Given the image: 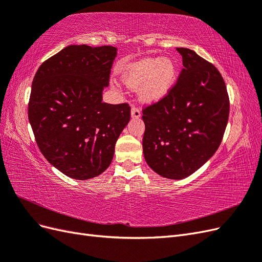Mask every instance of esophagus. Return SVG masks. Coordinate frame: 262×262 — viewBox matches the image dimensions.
Segmentation results:
<instances>
[{"instance_id":"1","label":"esophagus","mask_w":262,"mask_h":262,"mask_svg":"<svg viewBox=\"0 0 262 262\" xmlns=\"http://www.w3.org/2000/svg\"><path fill=\"white\" fill-rule=\"evenodd\" d=\"M131 116H132V118L139 119V118L141 117V110H140L138 107L133 106L132 109H131Z\"/></svg>"}]
</instances>
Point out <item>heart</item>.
Masks as SVG:
<instances>
[{"label":"heart","instance_id":"1","mask_svg":"<svg viewBox=\"0 0 262 262\" xmlns=\"http://www.w3.org/2000/svg\"><path fill=\"white\" fill-rule=\"evenodd\" d=\"M178 67L171 58H144L126 67L122 73L123 83L132 90L140 89V98L155 102L167 96L175 85Z\"/></svg>","mask_w":262,"mask_h":262}]
</instances>
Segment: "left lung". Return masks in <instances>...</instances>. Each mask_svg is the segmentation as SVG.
Listing matches in <instances>:
<instances>
[{
    "label": "left lung",
    "mask_w": 262,
    "mask_h": 262,
    "mask_svg": "<svg viewBox=\"0 0 262 262\" xmlns=\"http://www.w3.org/2000/svg\"><path fill=\"white\" fill-rule=\"evenodd\" d=\"M184 69L167 96L143 108V153L158 175L182 179L216 152L228 121L225 82L212 63L177 48Z\"/></svg>",
    "instance_id": "1"
}]
</instances>
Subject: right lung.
<instances>
[{"label":"right lung","mask_w":262,"mask_h":262,"mask_svg":"<svg viewBox=\"0 0 262 262\" xmlns=\"http://www.w3.org/2000/svg\"><path fill=\"white\" fill-rule=\"evenodd\" d=\"M117 55L112 46L72 45L46 60L31 85L28 119L42 155L64 175L104 172L131 117L124 104L102 102Z\"/></svg>","instance_id":"obj_1"}]
</instances>
